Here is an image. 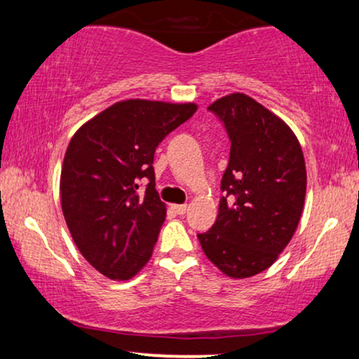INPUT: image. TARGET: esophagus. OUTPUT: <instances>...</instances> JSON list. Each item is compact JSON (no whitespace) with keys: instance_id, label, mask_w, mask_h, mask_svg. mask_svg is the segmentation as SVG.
Instances as JSON below:
<instances>
[{"instance_id":"34e87169","label":"esophagus","mask_w":359,"mask_h":359,"mask_svg":"<svg viewBox=\"0 0 359 359\" xmlns=\"http://www.w3.org/2000/svg\"><path fill=\"white\" fill-rule=\"evenodd\" d=\"M171 209H173L178 215H184L186 212H188V205L186 204H173L171 205Z\"/></svg>"}]
</instances>
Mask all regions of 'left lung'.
Returning <instances> with one entry per match:
<instances>
[{"label":"left lung","instance_id":"8db88e82","mask_svg":"<svg viewBox=\"0 0 359 359\" xmlns=\"http://www.w3.org/2000/svg\"><path fill=\"white\" fill-rule=\"evenodd\" d=\"M230 139L229 166L215 224L198 238L225 276L264 271L291 242L301 220L307 173L297 137L286 122L243 93L209 106Z\"/></svg>","mask_w":359,"mask_h":359}]
</instances>
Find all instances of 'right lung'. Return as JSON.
<instances>
[{
  "label": "right lung",
  "instance_id": "add662e5",
  "mask_svg": "<svg viewBox=\"0 0 359 359\" xmlns=\"http://www.w3.org/2000/svg\"><path fill=\"white\" fill-rule=\"evenodd\" d=\"M196 111L194 102L126 100L72 137L60 175L63 217L80 253L106 278L126 281L149 263L166 217L155 150ZM142 177L149 180L145 194Z\"/></svg>",
  "mask_w": 359,
  "mask_h": 359
}]
</instances>
